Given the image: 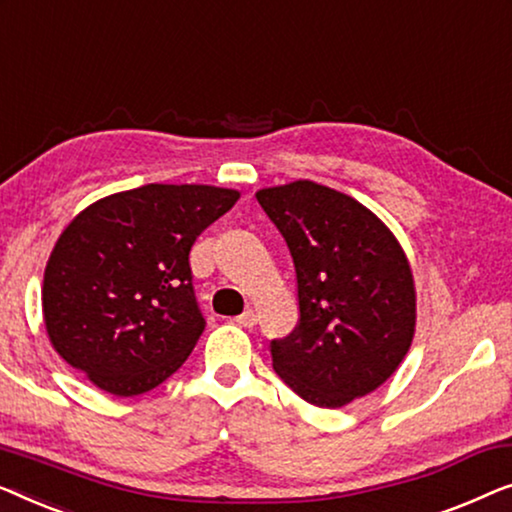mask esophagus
Returning <instances> with one entry per match:
<instances>
[{
  "label": "esophagus",
  "mask_w": 512,
  "mask_h": 512,
  "mask_svg": "<svg viewBox=\"0 0 512 512\" xmlns=\"http://www.w3.org/2000/svg\"><path fill=\"white\" fill-rule=\"evenodd\" d=\"M236 322H239L241 327H255L257 325V313L253 311V308H248V311H243L239 318H236Z\"/></svg>",
  "instance_id": "esophagus-1"
}]
</instances>
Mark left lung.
Here are the masks:
<instances>
[{
	"label": "left lung",
	"mask_w": 512,
	"mask_h": 512,
	"mask_svg": "<svg viewBox=\"0 0 512 512\" xmlns=\"http://www.w3.org/2000/svg\"><path fill=\"white\" fill-rule=\"evenodd\" d=\"M255 197L297 271L299 325L271 341L273 371L320 408L366 397L399 369L413 343L406 253L369 208L331 187L294 181Z\"/></svg>",
	"instance_id": "8db88e82"
}]
</instances>
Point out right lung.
<instances>
[{"instance_id": "add662e5", "label": "right lung", "mask_w": 512, "mask_h": 512, "mask_svg": "<svg viewBox=\"0 0 512 512\" xmlns=\"http://www.w3.org/2000/svg\"><path fill=\"white\" fill-rule=\"evenodd\" d=\"M239 192L150 183L90 204L43 273V322L64 362L115 397L164 383L206 327L190 250Z\"/></svg>"}]
</instances>
